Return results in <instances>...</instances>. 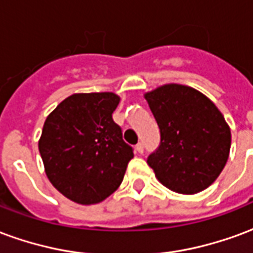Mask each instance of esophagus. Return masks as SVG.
Here are the masks:
<instances>
[{"label":"esophagus","mask_w":253,"mask_h":253,"mask_svg":"<svg viewBox=\"0 0 253 253\" xmlns=\"http://www.w3.org/2000/svg\"><path fill=\"white\" fill-rule=\"evenodd\" d=\"M135 150H137L139 154H142L143 153V143L142 142L137 143V146H135Z\"/></svg>","instance_id":"esophagus-1"}]
</instances>
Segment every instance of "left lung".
<instances>
[{"instance_id":"left-lung-1","label":"left lung","mask_w":253,"mask_h":253,"mask_svg":"<svg viewBox=\"0 0 253 253\" xmlns=\"http://www.w3.org/2000/svg\"><path fill=\"white\" fill-rule=\"evenodd\" d=\"M161 132L148 164L173 192L194 195L217 180L232 143L230 127L217 105L199 90L164 84L143 94Z\"/></svg>"}]
</instances>
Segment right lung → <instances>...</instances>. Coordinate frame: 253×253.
<instances>
[{"label":"right lung","mask_w":253,"mask_h":253,"mask_svg":"<svg viewBox=\"0 0 253 253\" xmlns=\"http://www.w3.org/2000/svg\"><path fill=\"white\" fill-rule=\"evenodd\" d=\"M119 101L114 92L74 93L46 118L38 146L48 180L67 199L96 205L121 186L134 153L112 119Z\"/></svg>","instance_id":"1"}]
</instances>
